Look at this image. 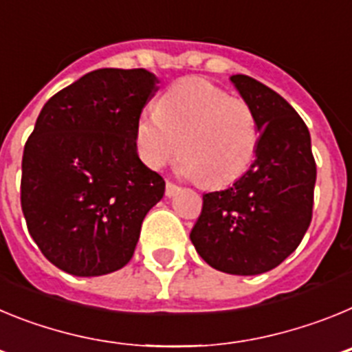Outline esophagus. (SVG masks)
<instances>
[{
	"instance_id": "34e87169",
	"label": "esophagus",
	"mask_w": 352,
	"mask_h": 352,
	"mask_svg": "<svg viewBox=\"0 0 352 352\" xmlns=\"http://www.w3.org/2000/svg\"><path fill=\"white\" fill-rule=\"evenodd\" d=\"M178 190H179V186H178V185H174L173 182H167V183H166V195H167V197H170V195H174Z\"/></svg>"
}]
</instances>
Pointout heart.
I'll use <instances>...</instances> for the list:
<instances>
[{"instance_id": "heart-1", "label": "heart", "mask_w": 352, "mask_h": 352, "mask_svg": "<svg viewBox=\"0 0 352 352\" xmlns=\"http://www.w3.org/2000/svg\"><path fill=\"white\" fill-rule=\"evenodd\" d=\"M256 114L203 77H186L166 89L133 126V146L149 169H160L176 155L179 173L211 188L231 185L250 169L259 148Z\"/></svg>"}]
</instances>
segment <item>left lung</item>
Segmentation results:
<instances>
[{"mask_svg":"<svg viewBox=\"0 0 352 352\" xmlns=\"http://www.w3.org/2000/svg\"><path fill=\"white\" fill-rule=\"evenodd\" d=\"M231 82L256 114L259 148L232 186L203 195L190 239L211 268L259 275L287 259L309 229L316 160L309 129L287 100L248 76Z\"/></svg>","mask_w":352,"mask_h":352,"instance_id":"1","label":"left lung"}]
</instances>
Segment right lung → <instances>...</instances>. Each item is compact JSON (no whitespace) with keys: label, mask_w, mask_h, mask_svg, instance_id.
<instances>
[{"label":"right lung","mask_w":352,"mask_h":352,"mask_svg":"<svg viewBox=\"0 0 352 352\" xmlns=\"http://www.w3.org/2000/svg\"><path fill=\"white\" fill-rule=\"evenodd\" d=\"M144 68H100L47 100L23 155L21 206L42 254L76 276L132 259L141 226L166 182L146 167L133 126L157 91Z\"/></svg>","instance_id":"1"}]
</instances>
